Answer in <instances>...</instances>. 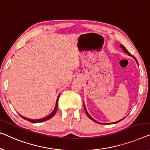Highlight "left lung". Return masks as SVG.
<instances>
[{
	"label": "left lung",
	"instance_id": "1",
	"mask_svg": "<svg viewBox=\"0 0 150 150\" xmlns=\"http://www.w3.org/2000/svg\"><path fill=\"white\" fill-rule=\"evenodd\" d=\"M120 48H121L122 49V50H123V51H124V52H126V53H127V54H129V56H131V57H132L133 58V59H135V61H136V62H137V63L138 64V62H137V59H135V57H134L133 55H131V54H130V53H129V52H128V51H127V49H126V48H125V47L124 46H122V45H121V44H120ZM84 108H85V111H86V115H87V116H88V117H89V118H90V119H91V120H93V121H94V122H98L96 121V120H95L94 119H93V118L92 117H91V116H90V115H89V114H88V111H87V110H86V106H85V105H84ZM123 120V118H122V119H121V120H118V121H117V122H112V123H117V122H120V121H121V120ZM100 124H101V123H100Z\"/></svg>",
	"mask_w": 150,
	"mask_h": 150
}]
</instances>
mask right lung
<instances>
[{"instance_id":"right-lung-1","label":"right lung","mask_w":150,"mask_h":150,"mask_svg":"<svg viewBox=\"0 0 150 150\" xmlns=\"http://www.w3.org/2000/svg\"><path fill=\"white\" fill-rule=\"evenodd\" d=\"M59 96H60V94L59 95V96L57 97V102H56V105H55V107H54V110L48 116H47V117H44V118H41V119H31V118H26L25 117H23V116H21V115H20V117H21V118H23V119H25L27 120H28V121L32 122V123H38V122H42L46 121V120H49V119H50V118H51L52 117H54V115L56 114V112H57V110L58 101H59Z\"/></svg>"}]
</instances>
